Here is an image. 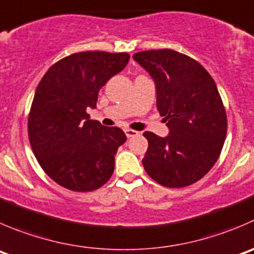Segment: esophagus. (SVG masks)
I'll use <instances>...</instances> for the list:
<instances>
[{
	"instance_id": "1",
	"label": "esophagus",
	"mask_w": 254,
	"mask_h": 254,
	"mask_svg": "<svg viewBox=\"0 0 254 254\" xmlns=\"http://www.w3.org/2000/svg\"><path fill=\"white\" fill-rule=\"evenodd\" d=\"M124 131H125V134H127V137H134V136H137V135H139V131H136V130L125 129Z\"/></svg>"
}]
</instances>
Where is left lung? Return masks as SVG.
Wrapping results in <instances>:
<instances>
[{
	"instance_id": "left-lung-1",
	"label": "left lung",
	"mask_w": 254,
	"mask_h": 254,
	"mask_svg": "<svg viewBox=\"0 0 254 254\" xmlns=\"http://www.w3.org/2000/svg\"><path fill=\"white\" fill-rule=\"evenodd\" d=\"M154 79L156 107L169 135L145 131V171L165 187H185L202 179L217 161L227 117L215 80L195 59L172 49L132 56Z\"/></svg>"
}]
</instances>
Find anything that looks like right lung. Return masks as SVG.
<instances>
[{"mask_svg":"<svg viewBox=\"0 0 254 254\" xmlns=\"http://www.w3.org/2000/svg\"><path fill=\"white\" fill-rule=\"evenodd\" d=\"M127 53L80 52L54 63L37 87L28 117V137L37 161L61 186L77 192L102 187L114 172L120 145L118 127L90 119L98 93L125 68Z\"/></svg>","mask_w":254,"mask_h":254,"instance_id":"1","label":"right lung"}]
</instances>
